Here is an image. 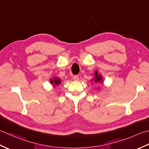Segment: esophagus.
<instances>
[{"label":"esophagus","instance_id":"1","mask_svg":"<svg viewBox=\"0 0 149 149\" xmlns=\"http://www.w3.org/2000/svg\"><path fill=\"white\" fill-rule=\"evenodd\" d=\"M73 79H74V80H75V81H78L79 80V76L78 75H74L73 77Z\"/></svg>","mask_w":149,"mask_h":149}]
</instances>
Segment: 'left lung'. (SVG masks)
Wrapping results in <instances>:
<instances>
[{"mask_svg":"<svg viewBox=\"0 0 149 149\" xmlns=\"http://www.w3.org/2000/svg\"><path fill=\"white\" fill-rule=\"evenodd\" d=\"M102 81V76L100 75V74H98V72L95 71V82H100V81Z\"/></svg>","mask_w":149,"mask_h":149,"instance_id":"obj_1","label":"left lung"}]
</instances>
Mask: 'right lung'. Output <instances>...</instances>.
<instances>
[{
  "instance_id": "add662e5",
  "label": "right lung",
  "mask_w": 149,
  "mask_h": 149,
  "mask_svg": "<svg viewBox=\"0 0 149 149\" xmlns=\"http://www.w3.org/2000/svg\"><path fill=\"white\" fill-rule=\"evenodd\" d=\"M51 84H54L55 85H58L60 84H61V80H60L59 78H54L53 80V79H51Z\"/></svg>"
}]
</instances>
